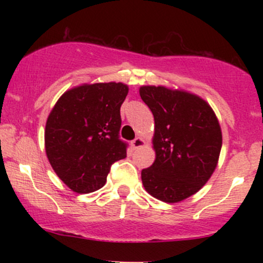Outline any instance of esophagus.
Segmentation results:
<instances>
[{
  "label": "esophagus",
  "instance_id": "obj_1",
  "mask_svg": "<svg viewBox=\"0 0 263 263\" xmlns=\"http://www.w3.org/2000/svg\"><path fill=\"white\" fill-rule=\"evenodd\" d=\"M144 144V141L142 140L141 137H136L134 141L131 142V146H132V148L134 149H137V148H140V147H142Z\"/></svg>",
  "mask_w": 263,
  "mask_h": 263
}]
</instances>
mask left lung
Returning <instances> with one entry per match:
<instances>
[{"mask_svg":"<svg viewBox=\"0 0 263 263\" xmlns=\"http://www.w3.org/2000/svg\"><path fill=\"white\" fill-rule=\"evenodd\" d=\"M141 99L155 117L156 161L142 170L151 195L177 203L195 194L215 171L222 137L215 114L193 93L142 86Z\"/></svg>","mask_w":263,"mask_h":263,"instance_id":"1","label":"left lung"}]
</instances>
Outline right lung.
I'll return each mask as SVG.
<instances>
[{"mask_svg": "<svg viewBox=\"0 0 263 263\" xmlns=\"http://www.w3.org/2000/svg\"><path fill=\"white\" fill-rule=\"evenodd\" d=\"M121 83L81 85L63 93L45 125V152L53 170L74 192L91 193L106 183L111 165L126 158L120 138Z\"/></svg>", "mask_w": 263, "mask_h": 263, "instance_id": "add662e5", "label": "right lung"}]
</instances>
